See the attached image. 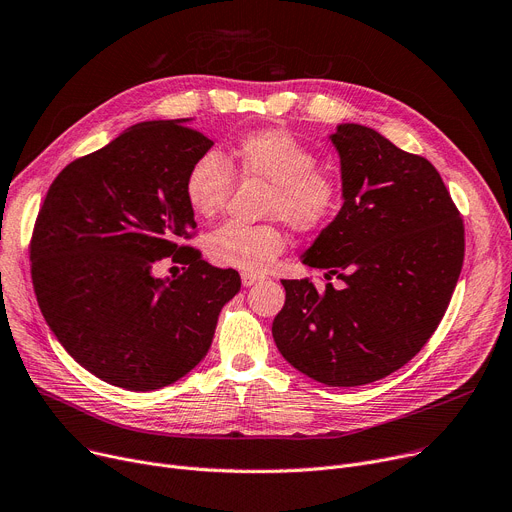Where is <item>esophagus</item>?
Listing matches in <instances>:
<instances>
[{"instance_id":"obj_1","label":"esophagus","mask_w":512,"mask_h":512,"mask_svg":"<svg viewBox=\"0 0 512 512\" xmlns=\"http://www.w3.org/2000/svg\"><path fill=\"white\" fill-rule=\"evenodd\" d=\"M240 280H242V286H255L257 282L263 280V276H257V274H249V272H242L240 274Z\"/></svg>"}]
</instances>
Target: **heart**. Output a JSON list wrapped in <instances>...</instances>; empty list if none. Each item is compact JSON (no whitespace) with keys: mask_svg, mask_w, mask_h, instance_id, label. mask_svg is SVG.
<instances>
[{"mask_svg":"<svg viewBox=\"0 0 512 512\" xmlns=\"http://www.w3.org/2000/svg\"><path fill=\"white\" fill-rule=\"evenodd\" d=\"M317 161V153L286 128L249 130L230 143L226 159L207 151L193 161L184 176V197L201 218H213L232 195L234 174L261 180L267 218H280L297 232H315L334 218L342 197L338 174ZM284 247L286 236L276 222H226L205 240L213 263L249 274L270 270Z\"/></svg>","mask_w":512,"mask_h":512,"instance_id":"heart-1","label":"heart"}]
</instances>
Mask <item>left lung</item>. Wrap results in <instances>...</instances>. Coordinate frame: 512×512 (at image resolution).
<instances>
[{"mask_svg":"<svg viewBox=\"0 0 512 512\" xmlns=\"http://www.w3.org/2000/svg\"><path fill=\"white\" fill-rule=\"evenodd\" d=\"M342 209L303 263L344 282L282 280L272 334L282 357L326 386H363L409 363L442 321L465 259V226L438 170L361 124L332 134Z\"/></svg>","mask_w":512,"mask_h":512,"instance_id":"8db88e82","label":"left lung"}]
</instances>
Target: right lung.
<instances>
[{"instance_id":"obj_1","label":"right lung","mask_w":512,"mask_h":512,"mask_svg":"<svg viewBox=\"0 0 512 512\" xmlns=\"http://www.w3.org/2000/svg\"><path fill=\"white\" fill-rule=\"evenodd\" d=\"M188 120L141 122L74 159L51 182L31 238L37 303L68 355L99 380L149 392L209 351L222 307L240 290L184 245L195 213L184 176L213 145ZM188 264L157 279V260Z\"/></svg>"}]
</instances>
